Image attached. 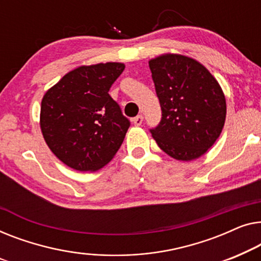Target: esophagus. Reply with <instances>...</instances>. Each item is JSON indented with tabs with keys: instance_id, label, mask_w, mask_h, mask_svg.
Returning <instances> with one entry per match:
<instances>
[{
	"instance_id": "34e87169",
	"label": "esophagus",
	"mask_w": 261,
	"mask_h": 261,
	"mask_svg": "<svg viewBox=\"0 0 261 261\" xmlns=\"http://www.w3.org/2000/svg\"><path fill=\"white\" fill-rule=\"evenodd\" d=\"M132 122H134V124L136 126H139L143 122V116L142 115H138L137 117H135L134 119H132Z\"/></svg>"
}]
</instances>
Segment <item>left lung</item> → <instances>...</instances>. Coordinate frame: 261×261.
Wrapping results in <instances>:
<instances>
[{
    "label": "left lung",
    "mask_w": 261,
    "mask_h": 261,
    "mask_svg": "<svg viewBox=\"0 0 261 261\" xmlns=\"http://www.w3.org/2000/svg\"><path fill=\"white\" fill-rule=\"evenodd\" d=\"M162 118L150 129L157 145L172 159H199L214 144L226 119V99L211 72L181 54L149 61Z\"/></svg>",
    "instance_id": "obj_1"
}]
</instances>
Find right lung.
<instances>
[{
	"label": "right lung",
	"mask_w": 261,
	"mask_h": 261,
	"mask_svg": "<svg viewBox=\"0 0 261 261\" xmlns=\"http://www.w3.org/2000/svg\"><path fill=\"white\" fill-rule=\"evenodd\" d=\"M124 68L122 62L80 66L43 95L40 112L43 138L66 166L95 171L118 151L130 120L109 91Z\"/></svg>",
	"instance_id": "obj_1"
}]
</instances>
